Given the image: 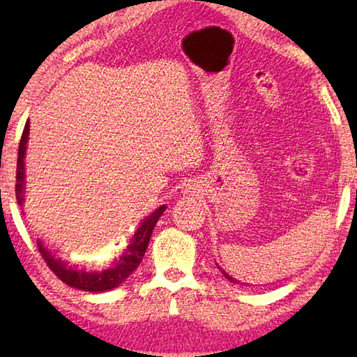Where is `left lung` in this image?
I'll return each instance as SVG.
<instances>
[{"label":"left lung","mask_w":357,"mask_h":357,"mask_svg":"<svg viewBox=\"0 0 357 357\" xmlns=\"http://www.w3.org/2000/svg\"><path fill=\"white\" fill-rule=\"evenodd\" d=\"M217 268H219V266H217ZM222 273H223V271H222ZM223 275H225V277H227V279H228L229 282H236V280H234V279H233V277H229V275H228V274H225V273H223Z\"/></svg>","instance_id":"1"}]
</instances>
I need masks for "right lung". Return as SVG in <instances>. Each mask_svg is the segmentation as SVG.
Listing matches in <instances>:
<instances>
[{"label":"right lung","mask_w":357,"mask_h":357,"mask_svg":"<svg viewBox=\"0 0 357 357\" xmlns=\"http://www.w3.org/2000/svg\"><path fill=\"white\" fill-rule=\"evenodd\" d=\"M28 132H29V121L25 124V129H23V134L20 138L19 144V157H17V183H15V197L17 203L22 204L23 202V187H25V164H23V159H25V149H26V142H28ZM165 204L155 209L153 214L148 215L146 219L142 222V225L137 228L134 236L130 238L129 245L124 249V253L118 259H114V263L110 268L102 271V273H88V271L77 268V266H72L68 261H64L61 258L53 257L50 250L45 249L42 245L40 241H38L39 253L40 257L44 258L50 271L55 273L59 280L68 283L69 287H74L78 289H83V291H107V289H112L123 283L128 277L134 273L138 268V264L142 263L144 257V252H146V247L149 244V238L153 234V229L155 227L159 217L164 214Z\"/></svg>","instance_id":"add662e5"}]
</instances>
